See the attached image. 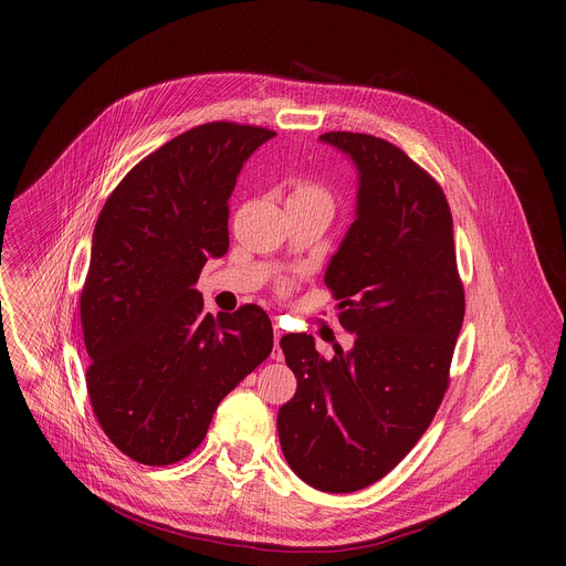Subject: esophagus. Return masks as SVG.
I'll return each instance as SVG.
<instances>
[{
  "instance_id": "34e87169",
  "label": "esophagus",
  "mask_w": 566,
  "mask_h": 566,
  "mask_svg": "<svg viewBox=\"0 0 566 566\" xmlns=\"http://www.w3.org/2000/svg\"><path fill=\"white\" fill-rule=\"evenodd\" d=\"M273 338H275V347H273V360H282L284 358V354H282V349H280V338H282V329L277 327V325H273Z\"/></svg>"
}]
</instances>
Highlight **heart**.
<instances>
[{
  "label": "heart",
  "instance_id": "1",
  "mask_svg": "<svg viewBox=\"0 0 566 566\" xmlns=\"http://www.w3.org/2000/svg\"><path fill=\"white\" fill-rule=\"evenodd\" d=\"M289 199L302 201V203L325 206V208L334 210V195H332V190L325 188L322 184H317V181H311V179H297Z\"/></svg>",
  "mask_w": 566,
  "mask_h": 566
}]
</instances>
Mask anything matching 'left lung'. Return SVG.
Segmentation results:
<instances>
[{"mask_svg": "<svg viewBox=\"0 0 566 566\" xmlns=\"http://www.w3.org/2000/svg\"><path fill=\"white\" fill-rule=\"evenodd\" d=\"M319 138L358 168L356 221L325 275L354 347L325 360L306 334L280 340L297 389L277 412V432L308 486L356 493L391 472L430 428L450 385L465 295L437 179L385 138Z\"/></svg>", "mask_w": 566, "mask_h": 566, "instance_id": "obj_1", "label": "left lung"}]
</instances>
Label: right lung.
<instances>
[{
  "mask_svg": "<svg viewBox=\"0 0 566 566\" xmlns=\"http://www.w3.org/2000/svg\"><path fill=\"white\" fill-rule=\"evenodd\" d=\"M275 132L212 120L160 145L107 197L80 291L94 417L145 465L186 459L221 398L273 349L264 308L212 317L195 289L228 251V199L247 158Z\"/></svg>",
  "mask_w": 566,
  "mask_h": 566,
  "instance_id": "1",
  "label": "right lung"
}]
</instances>
